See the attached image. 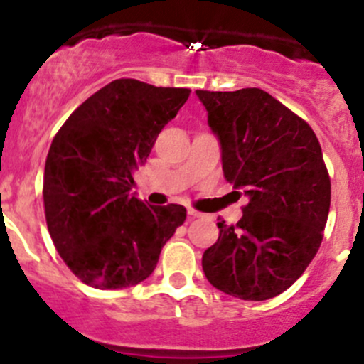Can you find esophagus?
Masks as SVG:
<instances>
[{"instance_id":"obj_1","label":"esophagus","mask_w":364,"mask_h":364,"mask_svg":"<svg viewBox=\"0 0 364 364\" xmlns=\"http://www.w3.org/2000/svg\"><path fill=\"white\" fill-rule=\"evenodd\" d=\"M188 216H190V218H200V216H204V213H200V211H197V209L190 208L188 209Z\"/></svg>"}]
</instances>
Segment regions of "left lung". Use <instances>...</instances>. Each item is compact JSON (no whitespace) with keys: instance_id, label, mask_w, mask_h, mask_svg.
<instances>
[{"instance_id":"obj_1","label":"left lung","mask_w":364,"mask_h":364,"mask_svg":"<svg viewBox=\"0 0 364 364\" xmlns=\"http://www.w3.org/2000/svg\"><path fill=\"white\" fill-rule=\"evenodd\" d=\"M222 146L223 176L248 204L203 255L213 287L245 301L282 294L322 243L331 181L310 124L259 87L196 91Z\"/></svg>"}]
</instances>
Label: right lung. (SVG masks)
Returning <instances> with one entry per match:
<instances>
[{
	"mask_svg": "<svg viewBox=\"0 0 364 364\" xmlns=\"http://www.w3.org/2000/svg\"><path fill=\"white\" fill-rule=\"evenodd\" d=\"M188 97L186 87L112 80L70 114L53 139L43 172L47 227L84 284H141L185 222L183 205H148L130 190L134 171Z\"/></svg>",
	"mask_w": 364,
	"mask_h": 364,
	"instance_id": "add662e5",
	"label": "right lung"
}]
</instances>
